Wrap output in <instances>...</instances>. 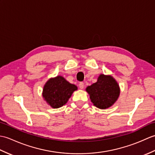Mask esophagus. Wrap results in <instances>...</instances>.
Segmentation results:
<instances>
[{
	"label": "esophagus",
	"instance_id": "1",
	"mask_svg": "<svg viewBox=\"0 0 155 155\" xmlns=\"http://www.w3.org/2000/svg\"><path fill=\"white\" fill-rule=\"evenodd\" d=\"M78 86H79V88H81V89H83V88H84V83H83V82H81L79 84H78Z\"/></svg>",
	"mask_w": 155,
	"mask_h": 155
}]
</instances>
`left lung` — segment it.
Here are the masks:
<instances>
[{"label": "left lung", "mask_w": 155, "mask_h": 155, "mask_svg": "<svg viewBox=\"0 0 155 155\" xmlns=\"http://www.w3.org/2000/svg\"><path fill=\"white\" fill-rule=\"evenodd\" d=\"M86 91L90 94L91 102L95 107L105 109L111 107L118 99L119 86L111 77L101 74L97 83L88 86Z\"/></svg>", "instance_id": "left-lung-1"}]
</instances>
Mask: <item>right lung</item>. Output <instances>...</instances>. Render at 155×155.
<instances>
[{"label": "right lung", "instance_id": "right-lung-1", "mask_svg": "<svg viewBox=\"0 0 155 155\" xmlns=\"http://www.w3.org/2000/svg\"><path fill=\"white\" fill-rule=\"evenodd\" d=\"M76 90H77V86L69 83L61 76H58L51 78L45 84L42 97L51 107L57 108L67 103Z\"/></svg>", "mask_w": 155, "mask_h": 155}]
</instances>
